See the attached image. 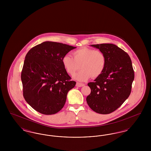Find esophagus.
Returning <instances> with one entry per match:
<instances>
[{"mask_svg":"<svg viewBox=\"0 0 151 151\" xmlns=\"http://www.w3.org/2000/svg\"><path fill=\"white\" fill-rule=\"evenodd\" d=\"M85 85L84 84H82V83H76V86H78V87H81V86H84Z\"/></svg>","mask_w":151,"mask_h":151,"instance_id":"esophagus-1","label":"esophagus"}]
</instances>
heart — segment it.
I'll use <instances>...</instances> for the list:
<instances>
[{"instance_id": "1", "label": "heart", "mask_w": 151, "mask_h": 151, "mask_svg": "<svg viewBox=\"0 0 151 151\" xmlns=\"http://www.w3.org/2000/svg\"><path fill=\"white\" fill-rule=\"evenodd\" d=\"M73 58L65 55L62 58V63L65 70L73 75L81 68L82 70L73 76L80 81L96 78L104 72L106 59L104 52L88 47H83L73 52Z\"/></svg>"}]
</instances>
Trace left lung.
<instances>
[{
    "label": "left lung",
    "mask_w": 151,
    "mask_h": 151,
    "mask_svg": "<svg viewBox=\"0 0 151 151\" xmlns=\"http://www.w3.org/2000/svg\"><path fill=\"white\" fill-rule=\"evenodd\" d=\"M91 46L104 52L106 64L100 76L88 84L91 92L86 102L94 111L108 114L119 108L129 97L134 79L132 62L127 52L114 44Z\"/></svg>",
    "instance_id": "obj_1"
}]
</instances>
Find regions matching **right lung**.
Returning <instances> with one entry per match:
<instances>
[{
	"instance_id": "right-lung-1",
	"label": "right lung",
	"mask_w": 151,
	"mask_h": 151,
	"mask_svg": "<svg viewBox=\"0 0 151 151\" xmlns=\"http://www.w3.org/2000/svg\"><path fill=\"white\" fill-rule=\"evenodd\" d=\"M75 48L46 41L33 47L27 54L21 75L23 96L37 111L51 115L63 108L67 93L76 82L71 81L62 58Z\"/></svg>"
}]
</instances>
